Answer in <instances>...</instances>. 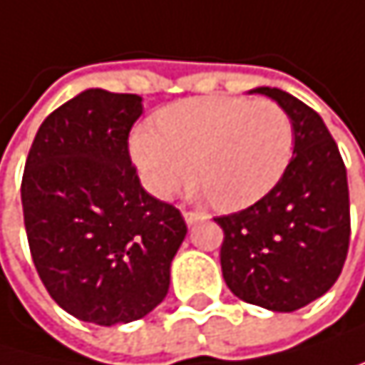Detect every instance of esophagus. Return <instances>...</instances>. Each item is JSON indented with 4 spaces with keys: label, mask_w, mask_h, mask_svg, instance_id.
Listing matches in <instances>:
<instances>
[{
    "label": "esophagus",
    "mask_w": 365,
    "mask_h": 365,
    "mask_svg": "<svg viewBox=\"0 0 365 365\" xmlns=\"http://www.w3.org/2000/svg\"><path fill=\"white\" fill-rule=\"evenodd\" d=\"M184 218H186V222H188V225H195L197 220L207 218V214H203V212H190V210H184Z\"/></svg>",
    "instance_id": "34e87169"
}]
</instances>
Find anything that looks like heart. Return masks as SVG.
I'll list each match as a JSON object with an SVG mask.
<instances>
[{"instance_id": "obj_1", "label": "heart", "mask_w": 365, "mask_h": 365, "mask_svg": "<svg viewBox=\"0 0 365 365\" xmlns=\"http://www.w3.org/2000/svg\"><path fill=\"white\" fill-rule=\"evenodd\" d=\"M292 147L290 114L277 101L245 97L170 103L153 116V132L136 129L129 140L149 192L166 199L190 173L195 192L218 210L264 197L288 166Z\"/></svg>"}]
</instances>
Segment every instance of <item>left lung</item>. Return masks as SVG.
<instances>
[{"instance_id":"obj_1","label":"left lung","mask_w":365,"mask_h":365,"mask_svg":"<svg viewBox=\"0 0 365 365\" xmlns=\"http://www.w3.org/2000/svg\"><path fill=\"white\" fill-rule=\"evenodd\" d=\"M292 118L294 155L274 188L251 207L214 218L222 227L220 266L227 288L245 303L294 312L337 281L351 242L346 166L320 114L279 88Z\"/></svg>"}]
</instances>
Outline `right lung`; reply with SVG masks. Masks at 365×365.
<instances>
[{
	"label": "right lung",
	"mask_w": 365,
	"mask_h": 365,
	"mask_svg": "<svg viewBox=\"0 0 365 365\" xmlns=\"http://www.w3.org/2000/svg\"><path fill=\"white\" fill-rule=\"evenodd\" d=\"M138 95L84 91L38 127L21 203L36 272L71 316L103 327L155 309L186 238L181 212L151 197L129 158Z\"/></svg>",
	"instance_id": "add662e5"
}]
</instances>
